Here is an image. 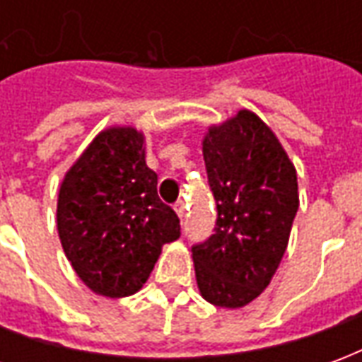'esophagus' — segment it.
<instances>
[{"label":"esophagus","instance_id":"esophagus-1","mask_svg":"<svg viewBox=\"0 0 362 362\" xmlns=\"http://www.w3.org/2000/svg\"><path fill=\"white\" fill-rule=\"evenodd\" d=\"M174 211H176V215H178V217H180V219H184V215H186V204H184V202H176V204H174Z\"/></svg>","mask_w":362,"mask_h":362}]
</instances>
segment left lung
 Returning a JSON list of instances; mask_svg holds the SVG:
<instances>
[{"mask_svg": "<svg viewBox=\"0 0 362 362\" xmlns=\"http://www.w3.org/2000/svg\"><path fill=\"white\" fill-rule=\"evenodd\" d=\"M207 180L217 202L215 235L192 248L207 303L243 308L269 285L298 209L295 165L272 127L238 110L204 137Z\"/></svg>", "mask_w": 362, "mask_h": 362, "instance_id": "8db88e82", "label": "left lung"}]
</instances>
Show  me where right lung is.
Returning <instances> with one entry per match:
<instances>
[{"mask_svg": "<svg viewBox=\"0 0 362 362\" xmlns=\"http://www.w3.org/2000/svg\"><path fill=\"white\" fill-rule=\"evenodd\" d=\"M56 217L75 273L108 298L137 293L163 246L180 236L145 163V135L132 126L106 127L89 143L62 180Z\"/></svg>", "mask_w": 362, "mask_h": 362, "instance_id": "1", "label": "right lung"}]
</instances>
